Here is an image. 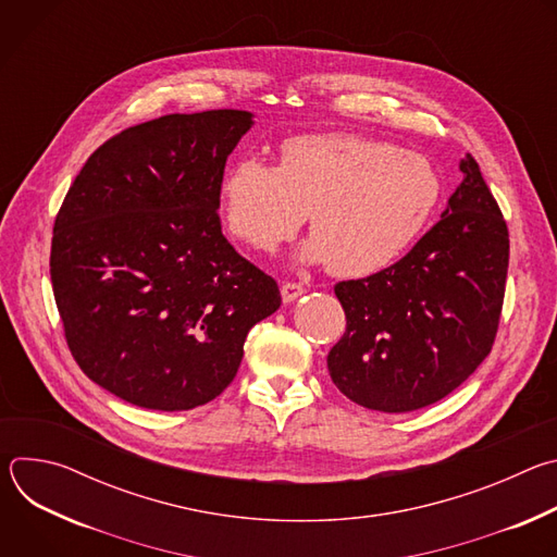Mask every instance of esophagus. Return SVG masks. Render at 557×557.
Segmentation results:
<instances>
[{
	"label": "esophagus",
	"mask_w": 557,
	"mask_h": 557,
	"mask_svg": "<svg viewBox=\"0 0 557 557\" xmlns=\"http://www.w3.org/2000/svg\"><path fill=\"white\" fill-rule=\"evenodd\" d=\"M304 293H306V288H304L301 284H297V282H284V284H282V299H284V304L295 301V299L301 297Z\"/></svg>",
	"instance_id": "1"
}]
</instances>
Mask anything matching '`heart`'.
<instances>
[{"instance_id":"1","label":"heart","mask_w":557,"mask_h":557,"mask_svg":"<svg viewBox=\"0 0 557 557\" xmlns=\"http://www.w3.org/2000/svg\"><path fill=\"white\" fill-rule=\"evenodd\" d=\"M443 196L430 158L357 134H299L280 145V165L247 156L220 187L228 231L273 251L308 215L299 256L339 277H366L399 260ZM311 213L308 214L307 211Z\"/></svg>"}]
</instances>
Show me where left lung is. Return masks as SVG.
<instances>
[{"label": "left lung", "instance_id": "1", "mask_svg": "<svg viewBox=\"0 0 557 557\" xmlns=\"http://www.w3.org/2000/svg\"><path fill=\"white\" fill-rule=\"evenodd\" d=\"M441 220L396 264L335 286L346 333L329 352L333 383L379 412H412L456 389L492 352L509 267V231L479 163Z\"/></svg>", "mask_w": 557, "mask_h": 557}]
</instances>
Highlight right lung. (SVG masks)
<instances>
[{
  "instance_id": "obj_1",
  "label": "right lung",
  "mask_w": 557,
  "mask_h": 557,
  "mask_svg": "<svg viewBox=\"0 0 557 557\" xmlns=\"http://www.w3.org/2000/svg\"><path fill=\"white\" fill-rule=\"evenodd\" d=\"M245 110L168 114L106 140L54 220L50 280L67 348L97 385L161 412L209 404L249 331L280 304L275 280L220 226Z\"/></svg>"
}]
</instances>
